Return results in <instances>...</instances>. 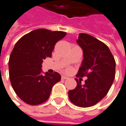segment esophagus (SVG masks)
<instances>
[{
  "mask_svg": "<svg viewBox=\"0 0 126 126\" xmlns=\"http://www.w3.org/2000/svg\"><path fill=\"white\" fill-rule=\"evenodd\" d=\"M61 79H68V77H65V76H62Z\"/></svg>",
  "mask_w": 126,
  "mask_h": 126,
  "instance_id": "34e87169",
  "label": "esophagus"
}]
</instances>
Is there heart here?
I'll return each instance as SVG.
<instances>
[{"mask_svg": "<svg viewBox=\"0 0 126 126\" xmlns=\"http://www.w3.org/2000/svg\"><path fill=\"white\" fill-rule=\"evenodd\" d=\"M66 71H67V72H68V71H70V69H69V68H68V69L66 70Z\"/></svg>", "mask_w": 126, "mask_h": 126, "instance_id": "heart-1", "label": "heart"}]
</instances>
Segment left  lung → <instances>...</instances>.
<instances>
[{
    "label": "left lung",
    "mask_w": 126,
    "mask_h": 126,
    "mask_svg": "<svg viewBox=\"0 0 126 126\" xmlns=\"http://www.w3.org/2000/svg\"><path fill=\"white\" fill-rule=\"evenodd\" d=\"M77 42L83 50L84 58L77 76L88 79L84 85L76 79L77 87L68 91V98L78 107H89L109 92L114 79L115 61L109 47L89 34L79 33Z\"/></svg>",
    "instance_id": "obj_1"
}]
</instances>
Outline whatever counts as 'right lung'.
Wrapping results in <instances>:
<instances>
[{
    "instance_id": "obj_1",
    "label": "right lung",
    "mask_w": 126,
    "mask_h": 126,
    "mask_svg": "<svg viewBox=\"0 0 126 126\" xmlns=\"http://www.w3.org/2000/svg\"><path fill=\"white\" fill-rule=\"evenodd\" d=\"M66 35L44 28L33 31L16 43L9 57V78L18 97L30 105H38L49 97L53 85L60 82L58 72L41 74V64L51 57L55 44Z\"/></svg>"
}]
</instances>
